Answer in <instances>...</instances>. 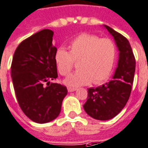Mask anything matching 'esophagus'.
Returning a JSON list of instances; mask_svg holds the SVG:
<instances>
[{
    "instance_id": "1",
    "label": "esophagus",
    "mask_w": 148,
    "mask_h": 148,
    "mask_svg": "<svg viewBox=\"0 0 148 148\" xmlns=\"http://www.w3.org/2000/svg\"><path fill=\"white\" fill-rule=\"evenodd\" d=\"M76 90V88H74V87H68V91L69 92H74Z\"/></svg>"
}]
</instances>
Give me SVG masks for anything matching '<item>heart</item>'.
I'll list each match as a JSON object with an SVG mask.
<instances>
[{
	"instance_id": "obj_1",
	"label": "heart",
	"mask_w": 148,
	"mask_h": 148,
	"mask_svg": "<svg viewBox=\"0 0 148 148\" xmlns=\"http://www.w3.org/2000/svg\"><path fill=\"white\" fill-rule=\"evenodd\" d=\"M57 49L54 60L58 71L62 76L71 74L77 62L79 70L67 77L65 83L77 87L93 82L100 84L110 76L116 56V48L109 38L82 34L73 39L68 45Z\"/></svg>"
}]
</instances>
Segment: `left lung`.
<instances>
[{
  "label": "left lung",
  "mask_w": 148,
  "mask_h": 148,
  "mask_svg": "<svg viewBox=\"0 0 148 148\" xmlns=\"http://www.w3.org/2000/svg\"><path fill=\"white\" fill-rule=\"evenodd\" d=\"M113 37L119 50L118 65L113 79L96 88L88 89L85 111L93 119L109 120L115 117L127 103L133 84L135 59L127 38L112 28L103 25Z\"/></svg>",
  "instance_id": "obj_1"
}]
</instances>
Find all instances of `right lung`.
<instances>
[{"label": "right lung", "mask_w": 148, "mask_h": 148, "mask_svg": "<svg viewBox=\"0 0 148 148\" xmlns=\"http://www.w3.org/2000/svg\"><path fill=\"white\" fill-rule=\"evenodd\" d=\"M53 32L42 29L21 42L13 54L11 77L17 102L24 114L37 123L59 115L67 95L65 86L51 82L58 77L53 44Z\"/></svg>", "instance_id": "right-lung-1"}]
</instances>
